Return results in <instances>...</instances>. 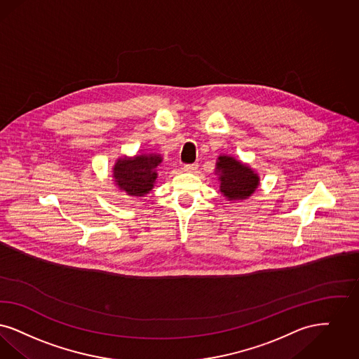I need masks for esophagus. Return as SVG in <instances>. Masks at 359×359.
Returning a JSON list of instances; mask_svg holds the SVG:
<instances>
[{"label":"esophagus","mask_w":359,"mask_h":359,"mask_svg":"<svg viewBox=\"0 0 359 359\" xmlns=\"http://www.w3.org/2000/svg\"><path fill=\"white\" fill-rule=\"evenodd\" d=\"M197 168H198V165L197 163H190V165H184V172H193L194 170H197Z\"/></svg>","instance_id":"34e87169"}]
</instances>
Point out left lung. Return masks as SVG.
I'll return each instance as SVG.
<instances>
[{
  "mask_svg": "<svg viewBox=\"0 0 359 359\" xmlns=\"http://www.w3.org/2000/svg\"><path fill=\"white\" fill-rule=\"evenodd\" d=\"M219 190L229 201L247 200L260 184L259 174L231 156H219L216 162Z\"/></svg>",
  "mask_w": 359,
  "mask_h": 359,
  "instance_id": "1",
  "label": "left lung"
}]
</instances>
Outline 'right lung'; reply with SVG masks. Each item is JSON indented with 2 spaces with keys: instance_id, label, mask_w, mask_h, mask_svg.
<instances>
[{
  "instance_id": "right-lung-1",
  "label": "right lung",
  "mask_w": 359,
  "mask_h": 359,
  "mask_svg": "<svg viewBox=\"0 0 359 359\" xmlns=\"http://www.w3.org/2000/svg\"><path fill=\"white\" fill-rule=\"evenodd\" d=\"M162 163L159 154H140L133 158H119L112 169L116 187L128 196L142 197L156 184V169Z\"/></svg>"
}]
</instances>
